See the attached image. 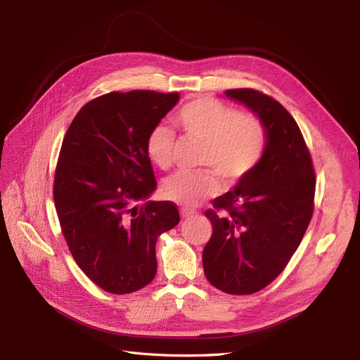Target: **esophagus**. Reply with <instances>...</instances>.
<instances>
[{
    "label": "esophagus",
    "mask_w": 360,
    "mask_h": 360,
    "mask_svg": "<svg viewBox=\"0 0 360 360\" xmlns=\"http://www.w3.org/2000/svg\"><path fill=\"white\" fill-rule=\"evenodd\" d=\"M180 214H181L183 219H189V217H197V216H198L197 212L189 210V209H181V210H180Z\"/></svg>",
    "instance_id": "obj_1"
}]
</instances>
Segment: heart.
Masks as SVG:
<instances>
[{"mask_svg": "<svg viewBox=\"0 0 360 360\" xmlns=\"http://www.w3.org/2000/svg\"><path fill=\"white\" fill-rule=\"evenodd\" d=\"M174 120L184 136L202 143L198 165L209 168L177 172L163 183V195L184 207L198 205L217 193L219 181L214 173L225 186H233L248 177L264 155L266 127L252 112H236L219 101L200 97L184 105ZM174 144L172 130L158 124L147 138L148 158L160 169H168Z\"/></svg>", "mask_w": 360, "mask_h": 360, "instance_id": "heart-1", "label": "heart"}]
</instances>
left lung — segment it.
Wrapping results in <instances>:
<instances>
[{
	"instance_id": "8db88e82",
	"label": "left lung",
	"mask_w": 360,
	"mask_h": 360,
	"mask_svg": "<svg viewBox=\"0 0 360 360\" xmlns=\"http://www.w3.org/2000/svg\"><path fill=\"white\" fill-rule=\"evenodd\" d=\"M225 94L259 117L267 143L255 169L214 198V210L205 212L213 233L202 250V266L217 290L252 294L281 275L307 233L315 172L296 120L278 101L252 89Z\"/></svg>"
}]
</instances>
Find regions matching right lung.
<instances>
[{"label": "right lung", "mask_w": 360, "mask_h": 360, "mask_svg": "<svg viewBox=\"0 0 360 360\" xmlns=\"http://www.w3.org/2000/svg\"><path fill=\"white\" fill-rule=\"evenodd\" d=\"M179 93L112 91L84 105L63 139L53 202L76 264L97 287L129 294L158 270L156 242L180 222L171 201H147L156 179L147 138Z\"/></svg>", "instance_id": "add662e5"}]
</instances>
